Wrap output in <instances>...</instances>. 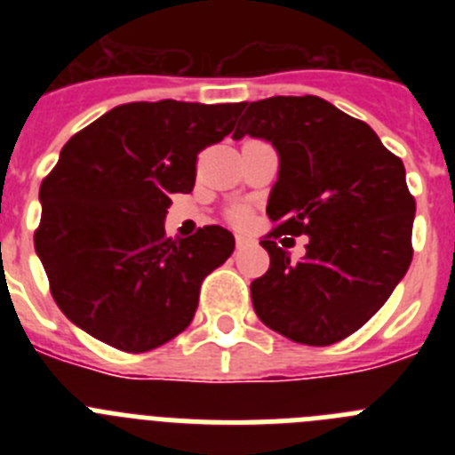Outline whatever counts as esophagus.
<instances>
[{
  "label": "esophagus",
  "instance_id": "34e87169",
  "mask_svg": "<svg viewBox=\"0 0 455 455\" xmlns=\"http://www.w3.org/2000/svg\"><path fill=\"white\" fill-rule=\"evenodd\" d=\"M252 243H255V239H252L251 235H246V232H236V248H239V251L251 248Z\"/></svg>",
  "mask_w": 455,
  "mask_h": 455
}]
</instances>
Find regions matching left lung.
<instances>
[{
  "label": "left lung",
  "mask_w": 455,
  "mask_h": 455,
  "mask_svg": "<svg viewBox=\"0 0 455 455\" xmlns=\"http://www.w3.org/2000/svg\"><path fill=\"white\" fill-rule=\"evenodd\" d=\"M239 114L232 139L268 140L280 159L267 204L277 228L259 241L271 267L251 284L252 307L287 339L335 344L383 307L412 262L403 162L367 123L316 95L239 102ZM283 234L308 236L299 263L276 246Z\"/></svg>",
  "instance_id": "obj_1"
}]
</instances>
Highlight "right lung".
Masks as SVG:
<instances>
[{"mask_svg": "<svg viewBox=\"0 0 455 455\" xmlns=\"http://www.w3.org/2000/svg\"><path fill=\"white\" fill-rule=\"evenodd\" d=\"M239 104L132 102L111 108L63 146L40 184L34 246L63 315L127 353L162 347L191 323L200 284L235 251L204 225L171 239L172 193L196 184L203 148L235 130Z\"/></svg>", "mask_w": 455, "mask_h": 455, "instance_id": "1", "label": "right lung"}]
</instances>
